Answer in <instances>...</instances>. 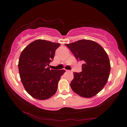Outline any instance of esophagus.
Wrapping results in <instances>:
<instances>
[{"instance_id": "34e87169", "label": "esophagus", "mask_w": 127, "mask_h": 127, "mask_svg": "<svg viewBox=\"0 0 127 127\" xmlns=\"http://www.w3.org/2000/svg\"><path fill=\"white\" fill-rule=\"evenodd\" d=\"M66 72H70L69 70H66Z\"/></svg>"}]
</instances>
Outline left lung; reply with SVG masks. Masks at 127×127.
<instances>
[{"label": "left lung", "mask_w": 127, "mask_h": 127, "mask_svg": "<svg viewBox=\"0 0 127 127\" xmlns=\"http://www.w3.org/2000/svg\"><path fill=\"white\" fill-rule=\"evenodd\" d=\"M65 45L78 61L82 62V71L73 73L70 87L81 97L90 98L97 94L108 80L110 63L102 47L94 41L81 40Z\"/></svg>", "instance_id": "1"}]
</instances>
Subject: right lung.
I'll return each instance as SVG.
<instances>
[{
  "mask_svg": "<svg viewBox=\"0 0 127 127\" xmlns=\"http://www.w3.org/2000/svg\"><path fill=\"white\" fill-rule=\"evenodd\" d=\"M59 43L36 40L23 49L18 62L21 82L26 91L38 100L51 97L57 91L61 77L65 70L50 69Z\"/></svg>",
  "mask_w": 127,
  "mask_h": 127,
  "instance_id": "right-lung-1",
  "label": "right lung"
}]
</instances>
